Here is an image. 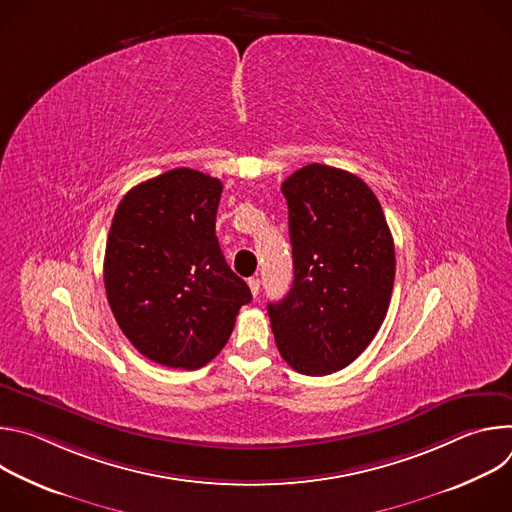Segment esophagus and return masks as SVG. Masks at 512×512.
<instances>
[{
	"mask_svg": "<svg viewBox=\"0 0 512 512\" xmlns=\"http://www.w3.org/2000/svg\"><path fill=\"white\" fill-rule=\"evenodd\" d=\"M249 289H251V294H253V298H257L259 296V285H261V281H259V277H251L249 281Z\"/></svg>",
	"mask_w": 512,
	"mask_h": 512,
	"instance_id": "1",
	"label": "esophagus"
}]
</instances>
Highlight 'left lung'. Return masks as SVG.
<instances>
[{
	"label": "left lung",
	"instance_id": "obj_1",
	"mask_svg": "<svg viewBox=\"0 0 512 512\" xmlns=\"http://www.w3.org/2000/svg\"><path fill=\"white\" fill-rule=\"evenodd\" d=\"M281 192L289 208L294 283L267 306L275 344L291 369L332 375L379 332L395 281V245L375 192L358 176L310 164Z\"/></svg>",
	"mask_w": 512,
	"mask_h": 512
}]
</instances>
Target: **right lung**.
I'll list each match as a JSON object with an SVG mask.
<instances>
[{
    "mask_svg": "<svg viewBox=\"0 0 512 512\" xmlns=\"http://www.w3.org/2000/svg\"><path fill=\"white\" fill-rule=\"evenodd\" d=\"M223 182L176 168L133 186L105 249V291L129 342L172 369H200L227 344L249 285L214 233Z\"/></svg>",
    "mask_w": 512,
    "mask_h": 512,
    "instance_id": "obj_1",
    "label": "right lung"
}]
</instances>
